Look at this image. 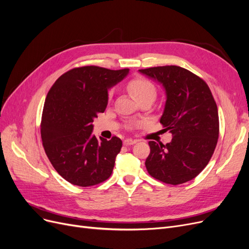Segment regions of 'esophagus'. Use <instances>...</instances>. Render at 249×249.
I'll return each mask as SVG.
<instances>
[{
  "mask_svg": "<svg viewBox=\"0 0 249 249\" xmlns=\"http://www.w3.org/2000/svg\"><path fill=\"white\" fill-rule=\"evenodd\" d=\"M136 142H137V140H133L131 138H127V139H125L124 141V145H132V144H134V143H136Z\"/></svg>",
  "mask_w": 249,
  "mask_h": 249,
  "instance_id": "34e87169",
  "label": "esophagus"
}]
</instances>
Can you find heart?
Segmentation results:
<instances>
[{
	"mask_svg": "<svg viewBox=\"0 0 249 249\" xmlns=\"http://www.w3.org/2000/svg\"><path fill=\"white\" fill-rule=\"evenodd\" d=\"M125 88L135 99L139 103L143 100L152 99L154 100L156 96V87L149 80L143 77H135L126 82ZM112 92L109 91L108 96L111 97Z\"/></svg>",
	"mask_w": 249,
	"mask_h": 249,
	"instance_id": "heart-1",
	"label": "heart"
}]
</instances>
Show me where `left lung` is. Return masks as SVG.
Here are the masks:
<instances>
[{
  "label": "left lung",
  "instance_id": "obj_1",
  "mask_svg": "<svg viewBox=\"0 0 249 249\" xmlns=\"http://www.w3.org/2000/svg\"><path fill=\"white\" fill-rule=\"evenodd\" d=\"M160 82L166 104L160 124L170 132L166 144L149 141L147 172L156 179L179 185L193 179L212 158L219 137V117L212 92L196 74L176 65L139 70Z\"/></svg>",
  "mask_w": 249,
  "mask_h": 249
}]
</instances>
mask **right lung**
Listing matches in <instances>:
<instances>
[{"instance_id":"add662e5","label":"right lung","mask_w":249,"mask_h":249,"mask_svg":"<svg viewBox=\"0 0 249 249\" xmlns=\"http://www.w3.org/2000/svg\"><path fill=\"white\" fill-rule=\"evenodd\" d=\"M127 72L129 69L74 67L48 92L40 124L42 145L53 167L71 184L90 187L110 178L123 142L116 136H92V123L107 107L108 89Z\"/></svg>"}]
</instances>
